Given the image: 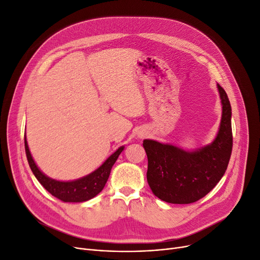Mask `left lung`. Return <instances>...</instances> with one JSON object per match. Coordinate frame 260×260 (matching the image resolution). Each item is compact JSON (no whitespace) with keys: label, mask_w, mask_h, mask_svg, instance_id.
<instances>
[{"label":"left lung","mask_w":260,"mask_h":260,"mask_svg":"<svg viewBox=\"0 0 260 260\" xmlns=\"http://www.w3.org/2000/svg\"><path fill=\"white\" fill-rule=\"evenodd\" d=\"M219 90L222 116L215 140L194 152L145 139L146 178L159 199L177 204L196 202L216 186L224 175L233 147L232 108L225 90Z\"/></svg>","instance_id":"1"}]
</instances>
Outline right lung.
I'll list each match as a JSON object with an SVG mask.
<instances>
[{"label":"right lung","mask_w":260,"mask_h":260,"mask_svg":"<svg viewBox=\"0 0 260 260\" xmlns=\"http://www.w3.org/2000/svg\"><path fill=\"white\" fill-rule=\"evenodd\" d=\"M24 142L26 157L36 178L52 196L60 199L63 202H83L97 196L105 186L113 166L115 165L119 155L123 151V148H124V146L119 147L112 156H109L105 160V162L99 169H97L91 174L75 181L65 182L51 179L41 172L31 157L28 144H27L26 141V137Z\"/></svg>","instance_id":"obj_1"}]
</instances>
